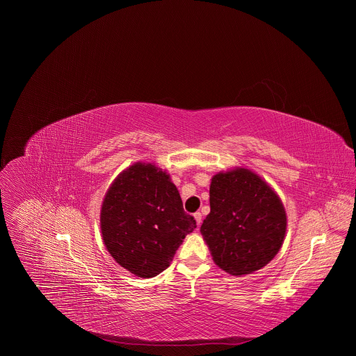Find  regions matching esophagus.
<instances>
[{"instance_id":"esophagus-1","label":"esophagus","mask_w":356,"mask_h":356,"mask_svg":"<svg viewBox=\"0 0 356 356\" xmlns=\"http://www.w3.org/2000/svg\"><path fill=\"white\" fill-rule=\"evenodd\" d=\"M193 217H194V220L197 222V227H200V224H201V213H194Z\"/></svg>"}]
</instances>
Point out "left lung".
<instances>
[{
    "mask_svg": "<svg viewBox=\"0 0 356 356\" xmlns=\"http://www.w3.org/2000/svg\"><path fill=\"white\" fill-rule=\"evenodd\" d=\"M210 214L200 232L214 264L232 276L266 266L280 250L287 216L277 193L255 172H218L210 184Z\"/></svg>",
    "mask_w": 356,
    "mask_h": 356,
    "instance_id": "left-lung-1",
    "label": "left lung"
}]
</instances>
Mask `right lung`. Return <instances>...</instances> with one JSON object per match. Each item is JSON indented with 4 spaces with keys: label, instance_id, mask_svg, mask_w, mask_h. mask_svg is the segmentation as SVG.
<instances>
[{
    "label": "right lung",
    "instance_id": "obj_1",
    "mask_svg": "<svg viewBox=\"0 0 356 356\" xmlns=\"http://www.w3.org/2000/svg\"><path fill=\"white\" fill-rule=\"evenodd\" d=\"M103 241L115 262L147 279L163 272L195 228L186 214L170 175L154 163L136 162L108 187L99 213Z\"/></svg>",
    "mask_w": 356,
    "mask_h": 356
}]
</instances>
